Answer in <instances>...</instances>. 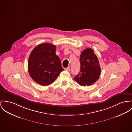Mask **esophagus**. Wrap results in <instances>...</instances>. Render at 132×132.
Segmentation results:
<instances>
[{
  "mask_svg": "<svg viewBox=\"0 0 132 132\" xmlns=\"http://www.w3.org/2000/svg\"><path fill=\"white\" fill-rule=\"evenodd\" d=\"M70 66H68L67 68H65V70L67 71H70Z\"/></svg>",
  "mask_w": 132,
  "mask_h": 132,
  "instance_id": "1",
  "label": "esophagus"
}]
</instances>
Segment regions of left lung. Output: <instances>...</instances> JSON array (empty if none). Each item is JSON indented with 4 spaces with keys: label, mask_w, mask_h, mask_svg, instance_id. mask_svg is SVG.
Returning <instances> with one entry per match:
<instances>
[{
    "label": "left lung",
    "mask_w": 132,
    "mask_h": 132,
    "mask_svg": "<svg viewBox=\"0 0 132 132\" xmlns=\"http://www.w3.org/2000/svg\"><path fill=\"white\" fill-rule=\"evenodd\" d=\"M80 63V72L73 79L81 86H90L98 79L101 75L98 58L92 49L87 48L81 53Z\"/></svg>",
    "instance_id": "obj_1"
}]
</instances>
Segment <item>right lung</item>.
<instances>
[{
	"label": "right lung",
	"mask_w": 132,
	"mask_h": 132,
	"mask_svg": "<svg viewBox=\"0 0 132 132\" xmlns=\"http://www.w3.org/2000/svg\"><path fill=\"white\" fill-rule=\"evenodd\" d=\"M56 46L43 43L30 53L28 71L32 80L42 86L51 84L64 70L59 57L56 55Z\"/></svg>",
	"instance_id": "obj_1"
}]
</instances>
